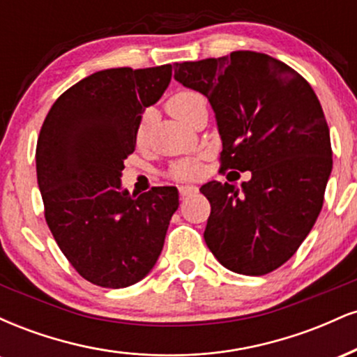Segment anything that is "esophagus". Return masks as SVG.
Masks as SVG:
<instances>
[{"label":"esophagus","mask_w":357,"mask_h":357,"mask_svg":"<svg viewBox=\"0 0 357 357\" xmlns=\"http://www.w3.org/2000/svg\"><path fill=\"white\" fill-rule=\"evenodd\" d=\"M196 192H198V188L192 186V184H183V186H179V195H181V198L196 195Z\"/></svg>","instance_id":"34e87169"}]
</instances>
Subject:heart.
I'll return each instance as SVG.
<instances>
[{
  "label": "heart",
  "mask_w": 357,
  "mask_h": 357,
  "mask_svg": "<svg viewBox=\"0 0 357 357\" xmlns=\"http://www.w3.org/2000/svg\"><path fill=\"white\" fill-rule=\"evenodd\" d=\"M206 102L199 96L198 92H192V90H181V92H176L169 100H167V109L173 114L176 119L186 122V119L190 117V114L198 107L199 104ZM147 127H149V116L144 114L137 126L136 132V141L139 144L146 141L147 136ZM199 173V165L196 161H191V159H186V161H179L173 165L171 167V176L176 179H190L195 178L196 174Z\"/></svg>",
  "instance_id": "b5f03b06"
}]
</instances>
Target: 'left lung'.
Instances as JSON below:
<instances>
[{
	"instance_id": "left-lung-1",
	"label": "left lung",
	"mask_w": 357,
	"mask_h": 357,
	"mask_svg": "<svg viewBox=\"0 0 357 357\" xmlns=\"http://www.w3.org/2000/svg\"><path fill=\"white\" fill-rule=\"evenodd\" d=\"M174 79L210 100L221 171H252L240 190L199 188L211 204L204 241L231 272L265 275L297 252L322 210L333 149L321 102L284 61L248 50L176 63Z\"/></svg>"
}]
</instances>
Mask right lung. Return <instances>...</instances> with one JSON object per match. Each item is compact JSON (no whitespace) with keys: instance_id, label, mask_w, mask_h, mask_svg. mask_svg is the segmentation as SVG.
I'll use <instances>...</instances> for the list:
<instances>
[{"instance_id":"obj_1","label":"right lung","mask_w":357,"mask_h":357,"mask_svg":"<svg viewBox=\"0 0 357 357\" xmlns=\"http://www.w3.org/2000/svg\"><path fill=\"white\" fill-rule=\"evenodd\" d=\"M171 68L92 73L61 93L40 130L36 179L45 220L72 267L96 285L122 289L142 280L179 206L174 186L136 198L121 183L142 112L161 99Z\"/></svg>"}]
</instances>
